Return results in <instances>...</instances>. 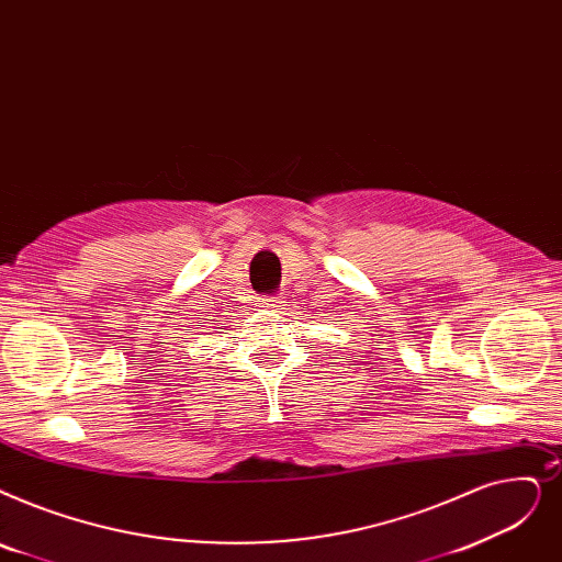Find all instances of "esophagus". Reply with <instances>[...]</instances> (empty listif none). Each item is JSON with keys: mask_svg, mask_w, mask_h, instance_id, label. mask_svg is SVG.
Segmentation results:
<instances>
[{"mask_svg": "<svg viewBox=\"0 0 562 562\" xmlns=\"http://www.w3.org/2000/svg\"><path fill=\"white\" fill-rule=\"evenodd\" d=\"M284 305V296L278 294V296H266V299H259V307H268V310H280Z\"/></svg>", "mask_w": 562, "mask_h": 562, "instance_id": "obj_1", "label": "esophagus"}]
</instances>
